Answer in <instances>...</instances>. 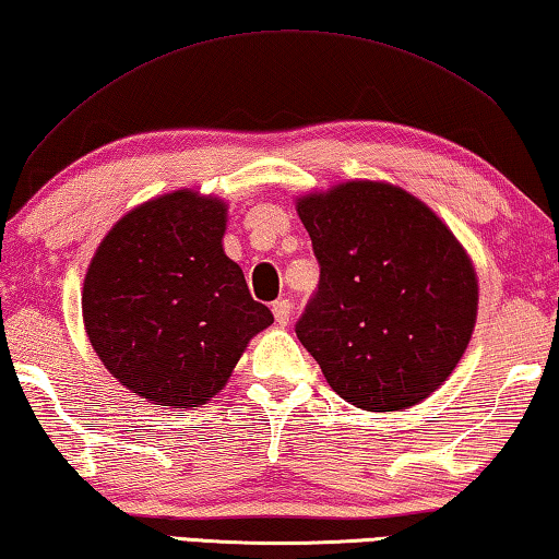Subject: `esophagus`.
I'll return each mask as SVG.
<instances>
[{
  "instance_id": "34e87169",
  "label": "esophagus",
  "mask_w": 559,
  "mask_h": 559,
  "mask_svg": "<svg viewBox=\"0 0 559 559\" xmlns=\"http://www.w3.org/2000/svg\"><path fill=\"white\" fill-rule=\"evenodd\" d=\"M272 314H274V322L280 324V328H285L292 317V305L289 299H277V302L272 305Z\"/></svg>"
}]
</instances>
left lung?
<instances>
[{
	"label": "left lung",
	"mask_w": 559,
	"mask_h": 559,
	"mask_svg": "<svg viewBox=\"0 0 559 559\" xmlns=\"http://www.w3.org/2000/svg\"><path fill=\"white\" fill-rule=\"evenodd\" d=\"M320 287L297 337L349 405L400 412L427 400L465 355L477 272L452 229L415 194L349 179L297 197Z\"/></svg>",
	"instance_id": "left-lung-1"
}]
</instances>
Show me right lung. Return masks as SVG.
<instances>
[{"instance_id":"right-lung-1","label":"right lung","mask_w":559,"mask_h":559,"mask_svg":"<svg viewBox=\"0 0 559 559\" xmlns=\"http://www.w3.org/2000/svg\"><path fill=\"white\" fill-rule=\"evenodd\" d=\"M225 229L219 197L159 194L115 222L84 274L94 352L119 384L154 405H207L254 334L274 322L225 254Z\"/></svg>"}]
</instances>
